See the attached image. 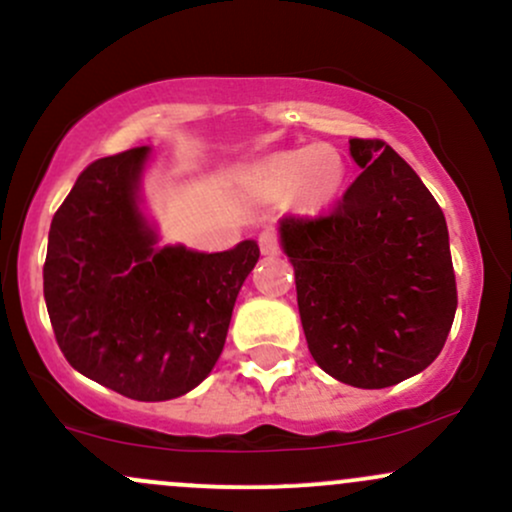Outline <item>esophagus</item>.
<instances>
[{
    "instance_id": "1",
    "label": "esophagus",
    "mask_w": 512,
    "mask_h": 512,
    "mask_svg": "<svg viewBox=\"0 0 512 512\" xmlns=\"http://www.w3.org/2000/svg\"><path fill=\"white\" fill-rule=\"evenodd\" d=\"M258 246H261L263 256H278L280 254V246H278V239H275L273 229L261 232V237H258Z\"/></svg>"
}]
</instances>
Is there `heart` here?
Segmentation results:
<instances>
[{
	"mask_svg": "<svg viewBox=\"0 0 512 512\" xmlns=\"http://www.w3.org/2000/svg\"><path fill=\"white\" fill-rule=\"evenodd\" d=\"M241 181L251 191L280 198L292 193L307 212H319L336 203L346 183V162L333 147L304 145L280 149L241 169Z\"/></svg>",
	"mask_w": 512,
	"mask_h": 512,
	"instance_id": "b5f03b06",
	"label": "heart"
}]
</instances>
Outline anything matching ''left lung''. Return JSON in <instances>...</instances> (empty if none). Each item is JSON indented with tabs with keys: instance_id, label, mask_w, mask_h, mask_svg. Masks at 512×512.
Here are the masks:
<instances>
[{
	"instance_id": "1",
	"label": "left lung",
	"mask_w": 512,
	"mask_h": 512,
	"mask_svg": "<svg viewBox=\"0 0 512 512\" xmlns=\"http://www.w3.org/2000/svg\"><path fill=\"white\" fill-rule=\"evenodd\" d=\"M363 169L329 217H283L312 358L333 380L384 389L440 355L457 312L440 205L392 147L350 140Z\"/></svg>"
}]
</instances>
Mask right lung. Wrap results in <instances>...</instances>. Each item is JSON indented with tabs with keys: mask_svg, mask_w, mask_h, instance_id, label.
Instances as JSON below:
<instances>
[{
	"mask_svg": "<svg viewBox=\"0 0 512 512\" xmlns=\"http://www.w3.org/2000/svg\"><path fill=\"white\" fill-rule=\"evenodd\" d=\"M152 147L86 166L48 234L43 292L57 346L77 372L135 401H169L210 375L258 244H159L142 176Z\"/></svg>",
	"mask_w": 512,
	"mask_h": 512,
	"instance_id": "add662e5",
	"label": "right lung"
}]
</instances>
